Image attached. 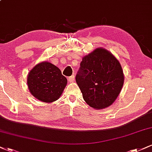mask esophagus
I'll return each mask as SVG.
<instances>
[{
	"mask_svg": "<svg viewBox=\"0 0 152 152\" xmlns=\"http://www.w3.org/2000/svg\"><path fill=\"white\" fill-rule=\"evenodd\" d=\"M68 80H69V81L70 82V83L74 82V76H70V77H69Z\"/></svg>",
	"mask_w": 152,
	"mask_h": 152,
	"instance_id": "1",
	"label": "esophagus"
}]
</instances>
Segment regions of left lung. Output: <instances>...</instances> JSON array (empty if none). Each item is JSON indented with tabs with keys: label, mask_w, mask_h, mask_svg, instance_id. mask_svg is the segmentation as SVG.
I'll return each instance as SVG.
<instances>
[{
	"label": "left lung",
	"mask_w": 152,
	"mask_h": 152,
	"mask_svg": "<svg viewBox=\"0 0 152 152\" xmlns=\"http://www.w3.org/2000/svg\"><path fill=\"white\" fill-rule=\"evenodd\" d=\"M80 66L76 81L85 102L96 109L111 106L124 85L119 61L109 50L99 48L83 57Z\"/></svg>",
	"instance_id": "1"
}]
</instances>
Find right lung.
<instances>
[{
  "label": "right lung",
  "mask_w": 152,
  "mask_h": 152,
  "mask_svg": "<svg viewBox=\"0 0 152 152\" xmlns=\"http://www.w3.org/2000/svg\"><path fill=\"white\" fill-rule=\"evenodd\" d=\"M27 83L35 98L41 102L50 103L60 98L67 84V79L57 66L43 61L30 71Z\"/></svg>",
  "instance_id": "add662e5"
}]
</instances>
